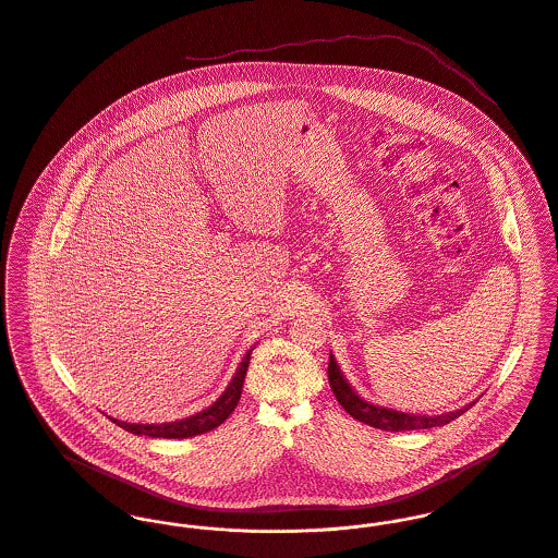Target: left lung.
I'll return each instance as SVG.
<instances>
[{"label":"left lung","instance_id":"1","mask_svg":"<svg viewBox=\"0 0 558 558\" xmlns=\"http://www.w3.org/2000/svg\"><path fill=\"white\" fill-rule=\"evenodd\" d=\"M327 376H329V385L331 391L336 396V400L340 402V407L357 422L378 428V430H387V433H404V430H428L434 426H445L449 422H453L456 417H460L464 411H469V407H462L453 413L447 415H409V413H398L391 409H383L366 402L364 398H360L351 385L347 383V378L342 376L340 368L336 366L333 355H329V366H327Z\"/></svg>","mask_w":558,"mask_h":558}]
</instances>
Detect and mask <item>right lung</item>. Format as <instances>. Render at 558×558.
Listing matches in <instances>:
<instances>
[{
	"mask_svg": "<svg viewBox=\"0 0 558 558\" xmlns=\"http://www.w3.org/2000/svg\"><path fill=\"white\" fill-rule=\"evenodd\" d=\"M250 353H252V349H250L248 355L242 360V364L235 372L233 380L229 383L227 391L203 413H196V415L180 420V422L160 424V426L125 424V422H118V420H113V422L120 428H124L125 433L138 434V436L145 434V436H154V438H187V436H196V434L209 433V430L218 428L235 411V407L242 398V387H244V378H246V371H248Z\"/></svg>",
	"mask_w": 558,
	"mask_h": 558,
	"instance_id": "obj_1",
	"label": "right lung"
}]
</instances>
